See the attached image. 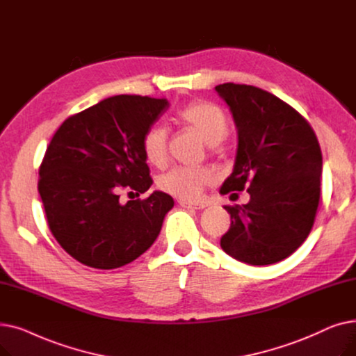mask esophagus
I'll list each match as a JSON object with an SVG mask.
<instances>
[{
	"instance_id": "obj_1",
	"label": "esophagus",
	"mask_w": 356,
	"mask_h": 356,
	"mask_svg": "<svg viewBox=\"0 0 356 356\" xmlns=\"http://www.w3.org/2000/svg\"><path fill=\"white\" fill-rule=\"evenodd\" d=\"M180 203V207L181 208H186V209H203L204 207H207V204H203V203H191V202H186V200H180L179 202Z\"/></svg>"
}]
</instances>
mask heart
Instances as JSON below:
<instances>
[{
    "instance_id": "1",
    "label": "heart",
    "mask_w": 356,
    "mask_h": 356,
    "mask_svg": "<svg viewBox=\"0 0 356 356\" xmlns=\"http://www.w3.org/2000/svg\"><path fill=\"white\" fill-rule=\"evenodd\" d=\"M177 120L200 134L209 145H218L228 136V120L223 112L207 102L186 105L177 112ZM167 129L161 125L149 127L141 140V152L148 164L160 167L167 159ZM216 181V173L209 167H175L159 177V188L172 196L195 200L203 189Z\"/></svg>"
}]
</instances>
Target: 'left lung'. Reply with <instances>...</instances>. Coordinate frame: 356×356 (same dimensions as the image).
Masks as SVG:
<instances>
[{"mask_svg":"<svg viewBox=\"0 0 356 356\" xmlns=\"http://www.w3.org/2000/svg\"><path fill=\"white\" fill-rule=\"evenodd\" d=\"M215 90L228 104L238 131L234 170L219 192L248 188L250 193L247 204L223 207L231 227L220 247L241 263H278L303 244L314 223L321 199L319 141L294 108L267 90L236 83Z\"/></svg>","mask_w":356,"mask_h":356,"instance_id":"obj_1","label":"left lung"}]
</instances>
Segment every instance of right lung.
Instances as JSON below:
<instances>
[{"label": "right lung", "instance_id": "1", "mask_svg": "<svg viewBox=\"0 0 356 356\" xmlns=\"http://www.w3.org/2000/svg\"><path fill=\"white\" fill-rule=\"evenodd\" d=\"M167 108L164 98L111 97L69 117L53 136L39 193L53 236L79 263L118 268L157 239L173 197L154 191L122 203L120 192L140 196L153 184L141 140Z\"/></svg>", "mask_w": 356, "mask_h": 356}]
</instances>
